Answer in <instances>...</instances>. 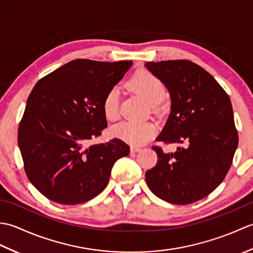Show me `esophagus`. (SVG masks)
<instances>
[{
	"label": "esophagus",
	"instance_id": "1",
	"mask_svg": "<svg viewBox=\"0 0 253 253\" xmlns=\"http://www.w3.org/2000/svg\"><path fill=\"white\" fill-rule=\"evenodd\" d=\"M141 150V148H139V147H135V146H132L131 148H130V151L132 152V153H136V152H139Z\"/></svg>",
	"mask_w": 253,
	"mask_h": 253
}]
</instances>
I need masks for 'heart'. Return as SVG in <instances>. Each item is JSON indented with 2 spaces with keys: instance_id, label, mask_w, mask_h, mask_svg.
<instances>
[{
  "instance_id": "heart-1",
  "label": "heart",
  "mask_w": 253,
  "mask_h": 253,
  "mask_svg": "<svg viewBox=\"0 0 253 253\" xmlns=\"http://www.w3.org/2000/svg\"><path fill=\"white\" fill-rule=\"evenodd\" d=\"M128 88L146 102L149 106H157L165 95V88L160 80L148 72H139L128 82ZM118 100L120 93L116 87L110 89L102 102V110L107 121L114 122L118 118ZM112 135L133 146H141L148 142L155 132L157 127L152 123L123 122L113 126Z\"/></svg>"
}]
</instances>
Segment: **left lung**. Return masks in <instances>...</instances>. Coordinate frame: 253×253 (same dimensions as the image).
<instances>
[{"label":"left lung","mask_w":253,"mask_h":253,"mask_svg":"<svg viewBox=\"0 0 253 253\" xmlns=\"http://www.w3.org/2000/svg\"><path fill=\"white\" fill-rule=\"evenodd\" d=\"M170 96V113L157 138L187 147L165 153L153 147L158 163L146 171L155 196L173 204H189L221 184L238 146L232 102L212 75L190 61L148 62Z\"/></svg>","instance_id":"obj_1"}]
</instances>
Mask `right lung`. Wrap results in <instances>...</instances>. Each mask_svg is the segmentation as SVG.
<instances>
[{"label":"right lung","instance_id":"right-lung-1","mask_svg":"<svg viewBox=\"0 0 253 253\" xmlns=\"http://www.w3.org/2000/svg\"><path fill=\"white\" fill-rule=\"evenodd\" d=\"M131 61L74 60L40 79L18 128L25 171L42 195L56 203L79 204L107 186L113 165L129 154L121 139L92 144L107 126L102 102Z\"/></svg>","mask_w":253,"mask_h":253}]
</instances>
